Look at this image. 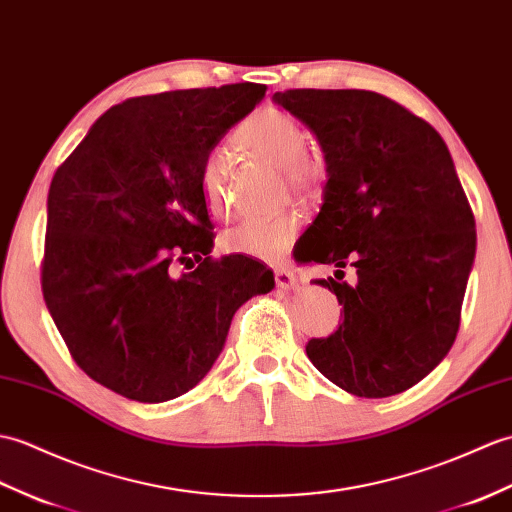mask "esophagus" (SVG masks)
<instances>
[{"mask_svg": "<svg viewBox=\"0 0 512 512\" xmlns=\"http://www.w3.org/2000/svg\"><path fill=\"white\" fill-rule=\"evenodd\" d=\"M275 281L281 290H296L299 288V281L296 275L288 266H275Z\"/></svg>", "mask_w": 512, "mask_h": 512, "instance_id": "1", "label": "esophagus"}]
</instances>
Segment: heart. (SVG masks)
<instances>
[{
    "instance_id": "b5f03b06",
    "label": "heart",
    "mask_w": 512,
    "mask_h": 512,
    "mask_svg": "<svg viewBox=\"0 0 512 512\" xmlns=\"http://www.w3.org/2000/svg\"><path fill=\"white\" fill-rule=\"evenodd\" d=\"M237 141L259 157L279 165L294 189L314 187L323 176V165L305 150V133L292 115L279 109H261L237 128ZM229 154L211 148L200 163V194L213 216L229 211ZM299 213L283 211L277 216L248 218L222 235L224 251L257 259H275L299 231Z\"/></svg>"
}]
</instances>
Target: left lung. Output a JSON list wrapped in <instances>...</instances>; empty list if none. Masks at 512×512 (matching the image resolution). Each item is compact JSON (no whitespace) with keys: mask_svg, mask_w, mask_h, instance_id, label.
I'll return each mask as SVG.
<instances>
[{"mask_svg":"<svg viewBox=\"0 0 512 512\" xmlns=\"http://www.w3.org/2000/svg\"><path fill=\"white\" fill-rule=\"evenodd\" d=\"M285 111L325 152L323 207L294 259L358 272L316 279L344 320L307 342V358L355 397L382 399L443 362L460 327L475 220L443 137L406 106L362 89H288ZM342 272V270H336Z\"/></svg>","mask_w":512,"mask_h":512,"instance_id":"obj_1","label":"left lung"}]
</instances>
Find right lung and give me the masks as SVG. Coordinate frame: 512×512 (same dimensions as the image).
<instances>
[{"label":"right lung","instance_id":"right-lung-1","mask_svg":"<svg viewBox=\"0 0 512 512\" xmlns=\"http://www.w3.org/2000/svg\"><path fill=\"white\" fill-rule=\"evenodd\" d=\"M264 95L240 82L130 98L52 178L43 299L74 362L117 395H185L218 360L233 314L275 288L253 257H209L216 235L198 183L205 154Z\"/></svg>","mask_w":512,"mask_h":512}]
</instances>
